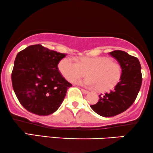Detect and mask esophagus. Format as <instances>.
I'll return each instance as SVG.
<instances>
[{
    "instance_id": "obj_1",
    "label": "esophagus",
    "mask_w": 153,
    "mask_h": 153,
    "mask_svg": "<svg viewBox=\"0 0 153 153\" xmlns=\"http://www.w3.org/2000/svg\"><path fill=\"white\" fill-rule=\"evenodd\" d=\"M81 91H82V92L84 93V94H88V93H89V91H86V90H85V89H83V88H81Z\"/></svg>"
}]
</instances>
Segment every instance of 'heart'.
Instances as JSON below:
<instances>
[{
    "instance_id": "b5f03b06",
    "label": "heart",
    "mask_w": 153,
    "mask_h": 153,
    "mask_svg": "<svg viewBox=\"0 0 153 153\" xmlns=\"http://www.w3.org/2000/svg\"><path fill=\"white\" fill-rule=\"evenodd\" d=\"M62 76L74 83L79 78L88 74L86 79L78 81L79 84L99 91H108L114 88L120 81L122 68L120 63L107 57H82L78 59L67 57L58 65Z\"/></svg>"
}]
</instances>
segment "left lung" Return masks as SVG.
<instances>
[{"label":"left lung","instance_id":"8db88e82","mask_svg":"<svg viewBox=\"0 0 153 153\" xmlns=\"http://www.w3.org/2000/svg\"><path fill=\"white\" fill-rule=\"evenodd\" d=\"M110 54L122 66V77L112 91L100 95L98 102L91 105L95 112L105 117L116 116L129 108L142 84L141 66L137 57L122 51H114Z\"/></svg>","mask_w":153,"mask_h":153}]
</instances>
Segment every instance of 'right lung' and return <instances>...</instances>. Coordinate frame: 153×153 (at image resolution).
<instances>
[{
  "instance_id": "right-lung-1",
  "label": "right lung",
  "mask_w": 153,
  "mask_h": 153,
  "mask_svg": "<svg viewBox=\"0 0 153 153\" xmlns=\"http://www.w3.org/2000/svg\"><path fill=\"white\" fill-rule=\"evenodd\" d=\"M65 53L40 44L29 45L17 53L12 72V84L21 105L40 116L55 112L72 86L58 70Z\"/></svg>"
}]
</instances>
